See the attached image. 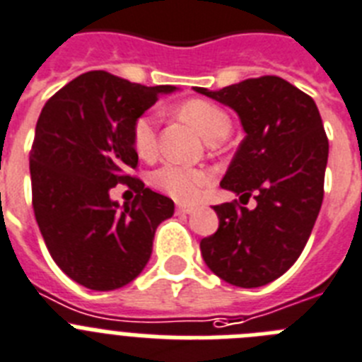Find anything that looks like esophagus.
<instances>
[{
    "label": "esophagus",
    "mask_w": 362,
    "mask_h": 362,
    "mask_svg": "<svg viewBox=\"0 0 362 362\" xmlns=\"http://www.w3.org/2000/svg\"><path fill=\"white\" fill-rule=\"evenodd\" d=\"M177 211L180 213V215H189V213L194 211V207H191V206H178Z\"/></svg>",
    "instance_id": "1"
}]
</instances>
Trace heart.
Wrapping results in <instances>:
<instances>
[{"instance_id":"heart-1","label":"heart","mask_w":362,"mask_h":362,"mask_svg":"<svg viewBox=\"0 0 362 362\" xmlns=\"http://www.w3.org/2000/svg\"><path fill=\"white\" fill-rule=\"evenodd\" d=\"M185 120H189L207 142L222 140L229 133L231 122L226 111L206 100H189L178 109ZM156 116L142 115L133 125V146L142 158H151L156 153ZM209 182V173L199 168H187L168 162L151 175V184L178 202H194Z\"/></svg>"}]
</instances>
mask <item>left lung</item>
<instances>
[{
	"instance_id": "obj_1",
	"label": "left lung",
	"mask_w": 362,
	"mask_h": 362,
	"mask_svg": "<svg viewBox=\"0 0 362 362\" xmlns=\"http://www.w3.org/2000/svg\"><path fill=\"white\" fill-rule=\"evenodd\" d=\"M231 107L246 136L220 185L257 200L213 206L218 229L202 238L207 268L238 288L284 275L300 257L325 197L328 136L312 96L279 76L250 78L220 90L194 87Z\"/></svg>"
}]
</instances>
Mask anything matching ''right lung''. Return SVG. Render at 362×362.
I'll return each mask as SVG.
<instances>
[{
    "mask_svg": "<svg viewBox=\"0 0 362 362\" xmlns=\"http://www.w3.org/2000/svg\"><path fill=\"white\" fill-rule=\"evenodd\" d=\"M175 89L90 71L50 96L37 118L29 158L34 216L59 269L89 290L134 281L156 228L175 213L171 199L129 175L138 165L134 122ZM116 183L137 191L133 203L112 202Z\"/></svg>",
    "mask_w": 362,
    "mask_h": 362,
    "instance_id": "1",
    "label": "right lung"
}]
</instances>
